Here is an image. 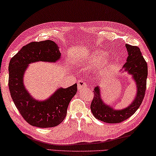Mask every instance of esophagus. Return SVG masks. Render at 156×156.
I'll return each instance as SVG.
<instances>
[{
  "label": "esophagus",
  "instance_id": "1",
  "mask_svg": "<svg viewBox=\"0 0 156 156\" xmlns=\"http://www.w3.org/2000/svg\"><path fill=\"white\" fill-rule=\"evenodd\" d=\"M77 87L78 90H81L82 88L87 87V84H86L83 80H80L77 81Z\"/></svg>",
  "mask_w": 156,
  "mask_h": 156
}]
</instances>
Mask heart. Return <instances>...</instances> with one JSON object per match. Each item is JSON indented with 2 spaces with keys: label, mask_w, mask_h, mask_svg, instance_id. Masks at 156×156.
Returning <instances> with one entry per match:
<instances>
[{
  "label": "heart",
  "mask_w": 156,
  "mask_h": 156,
  "mask_svg": "<svg viewBox=\"0 0 156 156\" xmlns=\"http://www.w3.org/2000/svg\"><path fill=\"white\" fill-rule=\"evenodd\" d=\"M106 52L102 50L93 51L82 58V63L86 66H93L98 63L96 66L95 70L98 72H103L106 70L111 65V59L110 57H104Z\"/></svg>",
  "instance_id": "1"
}]
</instances>
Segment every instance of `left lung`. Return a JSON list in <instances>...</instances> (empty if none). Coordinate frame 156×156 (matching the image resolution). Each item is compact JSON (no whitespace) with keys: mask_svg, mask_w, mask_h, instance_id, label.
Wrapping results in <instances>:
<instances>
[{"mask_svg":"<svg viewBox=\"0 0 156 156\" xmlns=\"http://www.w3.org/2000/svg\"><path fill=\"white\" fill-rule=\"evenodd\" d=\"M126 48L128 57L119 72L127 73L131 75L136 85V95L128 106L121 110H116L114 107L106 104L102 99L100 87L99 86L95 87L94 98L90 105L91 112L96 119L106 123H120L129 118L141 105L145 95L148 75L147 63L138 47L126 44Z\"/></svg>","mask_w":156,"mask_h":156,"instance_id":"obj_1","label":"left lung"}]
</instances>
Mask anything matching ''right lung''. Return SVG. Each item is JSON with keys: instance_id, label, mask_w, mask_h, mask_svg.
I'll return each mask as SVG.
<instances>
[{"instance_id": "obj_1", "label": "right lung", "mask_w": 156, "mask_h": 156, "mask_svg": "<svg viewBox=\"0 0 156 156\" xmlns=\"http://www.w3.org/2000/svg\"><path fill=\"white\" fill-rule=\"evenodd\" d=\"M60 58L58 45L46 40L28 43L9 61V89L12 100L25 120L32 126L49 128L59 124L77 91L75 83L66 88H58L49 98L41 101L33 98L25 88L23 76L29 64L39 61L55 63Z\"/></svg>"}]
</instances>
